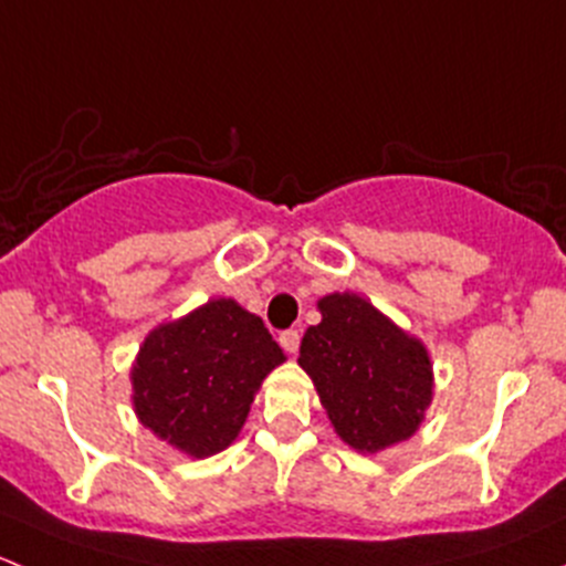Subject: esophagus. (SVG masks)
Returning a JSON list of instances; mask_svg holds the SVG:
<instances>
[{
	"instance_id": "1",
	"label": "esophagus",
	"mask_w": 566,
	"mask_h": 566,
	"mask_svg": "<svg viewBox=\"0 0 566 566\" xmlns=\"http://www.w3.org/2000/svg\"><path fill=\"white\" fill-rule=\"evenodd\" d=\"M279 345H282L290 356H295V353H298V345H301V334L298 331H284V334L279 336Z\"/></svg>"
}]
</instances>
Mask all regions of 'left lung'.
I'll return each mask as SVG.
<instances>
[{"label": "left lung", "mask_w": 566, "mask_h": 566, "mask_svg": "<svg viewBox=\"0 0 566 566\" xmlns=\"http://www.w3.org/2000/svg\"><path fill=\"white\" fill-rule=\"evenodd\" d=\"M317 310L323 319L306 328L298 364L336 436L361 454L408 441L436 394L424 342L356 293L323 295Z\"/></svg>", "instance_id": "8db88e82"}]
</instances>
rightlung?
Wrapping results in <instances>:
<instances>
[{
    "instance_id": "right-lung-1",
    "label": "right lung",
    "mask_w": 566,
    "mask_h": 566,
    "mask_svg": "<svg viewBox=\"0 0 566 566\" xmlns=\"http://www.w3.org/2000/svg\"><path fill=\"white\" fill-rule=\"evenodd\" d=\"M284 361L260 317L210 298L145 336L130 367L134 413L186 458H213L235 441L262 380Z\"/></svg>"
}]
</instances>
